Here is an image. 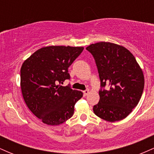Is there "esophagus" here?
I'll list each match as a JSON object with an SVG mask.
<instances>
[{"instance_id":"esophagus-1","label":"esophagus","mask_w":154,"mask_h":154,"mask_svg":"<svg viewBox=\"0 0 154 154\" xmlns=\"http://www.w3.org/2000/svg\"><path fill=\"white\" fill-rule=\"evenodd\" d=\"M89 93H90L89 89H87V90H85V91H83V93H84L85 95H87L88 94H89Z\"/></svg>"}]
</instances>
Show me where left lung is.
<instances>
[{
	"instance_id": "8db88e82",
	"label": "left lung",
	"mask_w": 154,
	"mask_h": 154,
	"mask_svg": "<svg viewBox=\"0 0 154 154\" xmlns=\"http://www.w3.org/2000/svg\"><path fill=\"white\" fill-rule=\"evenodd\" d=\"M86 50L98 68L100 100L93 106L98 117L114 122L126 118L137 105L144 88V75L135 56L126 48L109 43L91 44Z\"/></svg>"
}]
</instances>
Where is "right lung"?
I'll return each mask as SVG.
<instances>
[{
    "label": "right lung",
    "instance_id": "obj_1",
    "mask_svg": "<svg viewBox=\"0 0 154 154\" xmlns=\"http://www.w3.org/2000/svg\"><path fill=\"white\" fill-rule=\"evenodd\" d=\"M83 47L51 45L36 51L21 67V90L26 105L43 123L59 125L72 117L79 91L61 86L70 79L68 68Z\"/></svg>",
    "mask_w": 154,
    "mask_h": 154
}]
</instances>
